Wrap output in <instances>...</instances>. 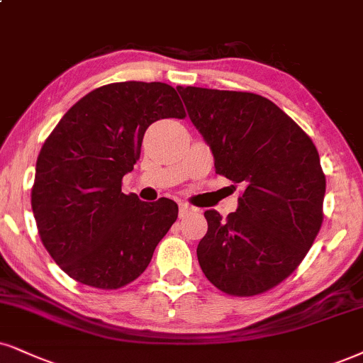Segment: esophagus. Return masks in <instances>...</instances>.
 Wrapping results in <instances>:
<instances>
[{"label":"esophagus","mask_w":363,"mask_h":363,"mask_svg":"<svg viewBox=\"0 0 363 363\" xmlns=\"http://www.w3.org/2000/svg\"><path fill=\"white\" fill-rule=\"evenodd\" d=\"M194 212H195V208L190 207V205H186V203L178 205V216H180V218L189 217L190 213H194Z\"/></svg>","instance_id":"34e87169"}]
</instances>
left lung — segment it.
<instances>
[{
    "label": "left lung",
    "instance_id": "1",
    "mask_svg": "<svg viewBox=\"0 0 363 363\" xmlns=\"http://www.w3.org/2000/svg\"><path fill=\"white\" fill-rule=\"evenodd\" d=\"M194 126L212 150L216 173L242 185L239 207L222 220L207 210L196 247L216 288L254 296L299 266L323 222L326 180L311 138L266 97L177 87Z\"/></svg>",
    "mask_w": 363,
    "mask_h": 363
}]
</instances>
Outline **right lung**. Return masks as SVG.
Returning <instances> with one entry per match:
<instances>
[{"instance_id":"right-lung-1","label":"right lung","mask_w":363,"mask_h":363,"mask_svg":"<svg viewBox=\"0 0 363 363\" xmlns=\"http://www.w3.org/2000/svg\"><path fill=\"white\" fill-rule=\"evenodd\" d=\"M185 118L163 82H116L70 107L40 150L31 208L40 239L60 269L99 289L141 276L178 217L169 199L141 202L121 190L158 119Z\"/></svg>"}]
</instances>
